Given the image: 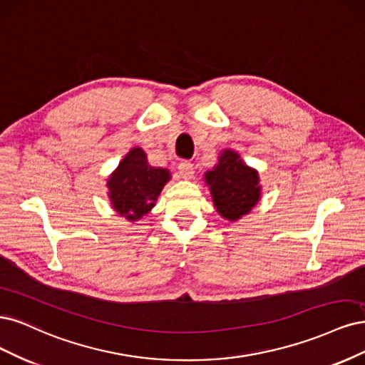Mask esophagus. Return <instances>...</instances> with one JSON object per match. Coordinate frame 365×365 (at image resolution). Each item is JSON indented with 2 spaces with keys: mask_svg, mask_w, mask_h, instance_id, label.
<instances>
[{
  "mask_svg": "<svg viewBox=\"0 0 365 365\" xmlns=\"http://www.w3.org/2000/svg\"><path fill=\"white\" fill-rule=\"evenodd\" d=\"M179 174H180V178L182 179H185V180H191L192 178H194V165L191 162H187V160H182L180 163H179Z\"/></svg>",
  "mask_w": 365,
  "mask_h": 365,
  "instance_id": "1",
  "label": "esophagus"
}]
</instances>
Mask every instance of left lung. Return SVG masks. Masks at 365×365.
<instances>
[{
    "label": "left lung",
    "instance_id": "left-lung-1",
    "mask_svg": "<svg viewBox=\"0 0 365 365\" xmlns=\"http://www.w3.org/2000/svg\"><path fill=\"white\" fill-rule=\"evenodd\" d=\"M205 180L218 214L229 221L249 214L261 198L259 174L229 148L221 151L218 163L214 170L206 171Z\"/></svg>",
    "mask_w": 365,
    "mask_h": 365
}]
</instances>
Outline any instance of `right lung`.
<instances>
[{
	"label": "right lung",
	"instance_id": "obj_1",
	"mask_svg": "<svg viewBox=\"0 0 365 365\" xmlns=\"http://www.w3.org/2000/svg\"><path fill=\"white\" fill-rule=\"evenodd\" d=\"M171 179L165 168L151 167L143 148L127 153L108 180L110 205L121 217L138 221L155 207L163 186Z\"/></svg>",
	"mask_w": 365,
	"mask_h": 365
}]
</instances>
